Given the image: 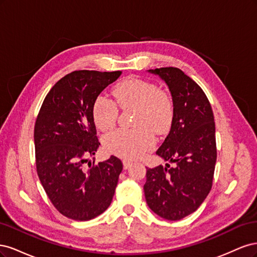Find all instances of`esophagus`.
<instances>
[{"label":"esophagus","mask_w":257,"mask_h":257,"mask_svg":"<svg viewBox=\"0 0 257 257\" xmlns=\"http://www.w3.org/2000/svg\"><path fill=\"white\" fill-rule=\"evenodd\" d=\"M131 165H132V162L131 161H127V160H124L123 161V168L124 169H127Z\"/></svg>","instance_id":"obj_1"}]
</instances>
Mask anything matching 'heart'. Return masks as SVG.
<instances>
[{"mask_svg":"<svg viewBox=\"0 0 257 257\" xmlns=\"http://www.w3.org/2000/svg\"><path fill=\"white\" fill-rule=\"evenodd\" d=\"M113 102L98 96L93 104V119L102 132L111 131L121 109L134 108L131 130H118L104 137L106 149L118 157L141 158L154 143V135H164L174 119L173 99L164 90L149 80L130 77L119 82L112 91Z\"/></svg>","mask_w":257,"mask_h":257,"instance_id":"b5f03b06","label":"heart"}]
</instances>
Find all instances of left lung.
Masks as SVG:
<instances>
[{"label":"left lung","mask_w":257,"mask_h":257,"mask_svg":"<svg viewBox=\"0 0 257 257\" xmlns=\"http://www.w3.org/2000/svg\"><path fill=\"white\" fill-rule=\"evenodd\" d=\"M172 93L174 119L157 154L175 163L147 167L146 201L154 213L169 221L196 211L212 188L216 162L215 123L205 92L181 69H149Z\"/></svg>","instance_id":"obj_1"}]
</instances>
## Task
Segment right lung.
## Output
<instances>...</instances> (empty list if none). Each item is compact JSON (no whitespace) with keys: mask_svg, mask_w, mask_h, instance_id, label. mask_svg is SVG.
<instances>
[{"mask_svg":"<svg viewBox=\"0 0 257 257\" xmlns=\"http://www.w3.org/2000/svg\"><path fill=\"white\" fill-rule=\"evenodd\" d=\"M120 75L85 69L67 74L46 95L36 118L38 178L58 211L75 221L94 219L109 207L122 172L114 155L97 164L88 162L100 145L93 104Z\"/></svg>","mask_w":257,"mask_h":257,"instance_id":"right-lung-1","label":"right lung"}]
</instances>
